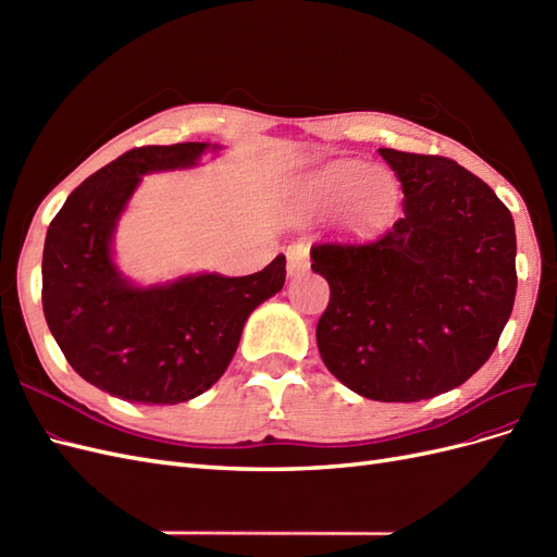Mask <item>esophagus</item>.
<instances>
[{"label": "esophagus", "mask_w": 557, "mask_h": 557, "mask_svg": "<svg viewBox=\"0 0 557 557\" xmlns=\"http://www.w3.org/2000/svg\"><path fill=\"white\" fill-rule=\"evenodd\" d=\"M285 256H288V274L290 276L305 274L307 269H309V264H311L309 246L307 244H293V246H288V252H285Z\"/></svg>", "instance_id": "34e87169"}]
</instances>
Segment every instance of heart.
Instances as JSON below:
<instances>
[{
  "instance_id": "heart-1",
  "label": "heart",
  "mask_w": 557,
  "mask_h": 557,
  "mask_svg": "<svg viewBox=\"0 0 557 557\" xmlns=\"http://www.w3.org/2000/svg\"><path fill=\"white\" fill-rule=\"evenodd\" d=\"M318 190L339 201L350 197V221L360 227H379L397 209V183L391 174L372 170L362 162H336L320 172Z\"/></svg>"
}]
</instances>
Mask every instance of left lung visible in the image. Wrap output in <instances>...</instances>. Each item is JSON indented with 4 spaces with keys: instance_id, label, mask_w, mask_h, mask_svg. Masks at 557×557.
Instances as JSON below:
<instances>
[{
    "instance_id": "8db88e82",
    "label": "left lung",
    "mask_w": 557,
    "mask_h": 557,
    "mask_svg": "<svg viewBox=\"0 0 557 557\" xmlns=\"http://www.w3.org/2000/svg\"><path fill=\"white\" fill-rule=\"evenodd\" d=\"M379 153L401 183L404 215L372 242L311 246V269L330 283L315 342L352 393L420 401L493 356L516 299V227L487 183L455 160Z\"/></svg>"
}]
</instances>
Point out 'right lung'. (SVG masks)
Instances as JSON below:
<instances>
[{
	"label": "right lung",
	"mask_w": 557,
	"mask_h": 557,
	"mask_svg": "<svg viewBox=\"0 0 557 557\" xmlns=\"http://www.w3.org/2000/svg\"><path fill=\"white\" fill-rule=\"evenodd\" d=\"M207 148L127 150L66 197L46 234V323L81 379L125 401L181 404L209 391L234 358L246 318L285 283V256L250 276L199 274L160 288H134L117 274L111 237L139 178L190 166Z\"/></svg>",
	"instance_id": "obj_1"
}]
</instances>
